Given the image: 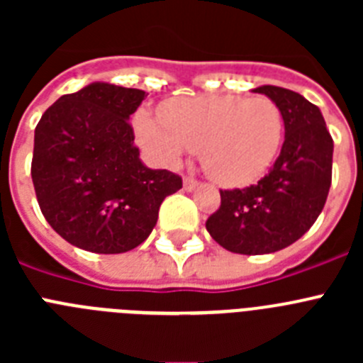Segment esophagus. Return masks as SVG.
I'll use <instances>...</instances> for the list:
<instances>
[{
	"label": "esophagus",
	"instance_id": "esophagus-1",
	"mask_svg": "<svg viewBox=\"0 0 363 363\" xmlns=\"http://www.w3.org/2000/svg\"><path fill=\"white\" fill-rule=\"evenodd\" d=\"M198 187V179H194L192 176H185L184 178V189L185 191H194Z\"/></svg>",
	"mask_w": 363,
	"mask_h": 363
}]
</instances>
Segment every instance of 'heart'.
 <instances>
[{
  "instance_id": "heart-1",
  "label": "heart",
  "mask_w": 363,
  "mask_h": 363,
  "mask_svg": "<svg viewBox=\"0 0 363 363\" xmlns=\"http://www.w3.org/2000/svg\"><path fill=\"white\" fill-rule=\"evenodd\" d=\"M160 118L138 112V140L165 163L200 150L205 172L225 187L259 179L284 142V114L272 99L243 96L178 98L160 107Z\"/></svg>"
}]
</instances>
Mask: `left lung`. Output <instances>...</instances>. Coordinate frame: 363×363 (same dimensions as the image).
Instances as JSON below:
<instances>
[{
    "instance_id": "1",
    "label": "left lung",
    "mask_w": 363,
    "mask_h": 363,
    "mask_svg": "<svg viewBox=\"0 0 363 363\" xmlns=\"http://www.w3.org/2000/svg\"><path fill=\"white\" fill-rule=\"evenodd\" d=\"M280 107L285 140L269 174L256 185L220 191L221 205L205 227L236 255H269L289 247L313 227L333 178V138L316 105L274 85L255 89Z\"/></svg>"
}]
</instances>
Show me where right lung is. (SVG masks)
Wrapping results in <instances>:
<instances>
[{
	"instance_id": "right-lung-1",
	"label": "right lung",
	"mask_w": 363,
	"mask_h": 363,
	"mask_svg": "<svg viewBox=\"0 0 363 363\" xmlns=\"http://www.w3.org/2000/svg\"><path fill=\"white\" fill-rule=\"evenodd\" d=\"M140 89L94 82L50 105L34 130L32 184L45 220L63 240L98 255L149 238L162 201L182 178L152 171L134 145Z\"/></svg>"
}]
</instances>
